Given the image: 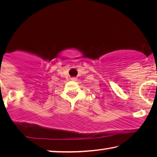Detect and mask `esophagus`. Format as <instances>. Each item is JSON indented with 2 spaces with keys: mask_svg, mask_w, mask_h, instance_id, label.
Instances as JSON below:
<instances>
[{
  "mask_svg": "<svg viewBox=\"0 0 157 157\" xmlns=\"http://www.w3.org/2000/svg\"><path fill=\"white\" fill-rule=\"evenodd\" d=\"M71 80H72V81H76L77 80V78H71Z\"/></svg>",
  "mask_w": 157,
  "mask_h": 157,
  "instance_id": "1",
  "label": "esophagus"
}]
</instances>
